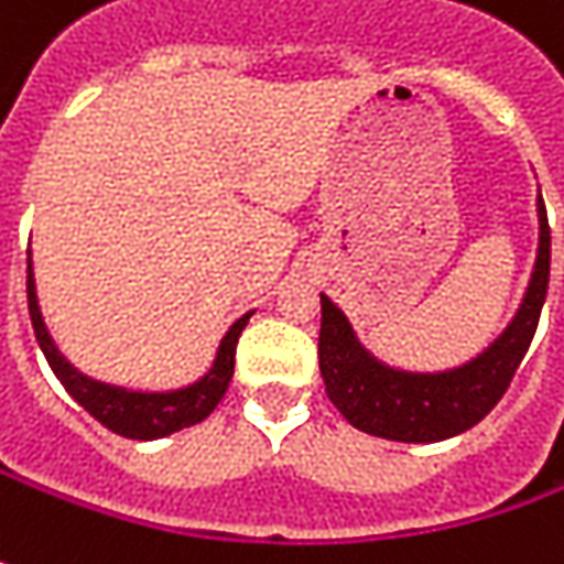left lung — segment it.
<instances>
[{
  "label": "left lung",
  "instance_id": "left-lung-1",
  "mask_svg": "<svg viewBox=\"0 0 564 564\" xmlns=\"http://www.w3.org/2000/svg\"><path fill=\"white\" fill-rule=\"evenodd\" d=\"M536 220V261L514 318L482 354L445 372H406L381 362L362 347L350 318L322 293L318 369L330 404L350 426L391 442L429 445L477 426L502 401L536 334L550 286V220L540 195Z\"/></svg>",
  "mask_w": 564,
  "mask_h": 564
}]
</instances>
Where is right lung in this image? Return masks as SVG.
Returning <instances> with one entry per match:
<instances>
[{"label":"right lung","mask_w":564,"mask_h":564,"mask_svg":"<svg viewBox=\"0 0 564 564\" xmlns=\"http://www.w3.org/2000/svg\"><path fill=\"white\" fill-rule=\"evenodd\" d=\"M28 308H31V322H34L40 350L46 356L50 369L56 372V379L65 384V391L85 406L97 423H104L116 435L138 438V442H154V438H163V435L180 432L185 426H195L205 416H210V410L220 404V398L227 394V384L234 379L236 340H239V334L252 318V312L236 318L230 330L220 337L217 356H214L210 369L202 379L183 384V388H173V391H132V388H122V384H107V381L90 379L62 356L53 334L46 328V322H43V312H40L31 258H28Z\"/></svg>","instance_id":"obj_1"}]
</instances>
